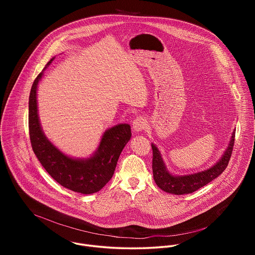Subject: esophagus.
Listing matches in <instances>:
<instances>
[{
  "label": "esophagus",
  "instance_id": "obj_1",
  "mask_svg": "<svg viewBox=\"0 0 255 255\" xmlns=\"http://www.w3.org/2000/svg\"><path fill=\"white\" fill-rule=\"evenodd\" d=\"M133 129L135 132H140L142 130L145 129V127H146V120H145L143 117L139 116V117H136L133 121Z\"/></svg>",
  "mask_w": 255,
  "mask_h": 255
}]
</instances>
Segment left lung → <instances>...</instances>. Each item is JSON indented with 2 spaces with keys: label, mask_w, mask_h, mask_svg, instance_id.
Returning a JSON list of instances; mask_svg holds the SVG:
<instances>
[{
  "label": "left lung",
  "mask_w": 255,
  "mask_h": 255,
  "mask_svg": "<svg viewBox=\"0 0 255 255\" xmlns=\"http://www.w3.org/2000/svg\"><path fill=\"white\" fill-rule=\"evenodd\" d=\"M235 138V130L232 133L228 146L224 151L221 158L218 160L213 166L206 170H202L196 173L174 175L170 173L162 159L161 153L156 147V145L151 143L152 147V171L155 184L162 191L173 194V195H185L191 194L201 189L202 187L209 184L210 181L219 176L227 167L230 160Z\"/></svg>",
  "instance_id": "left-lung-1"
}]
</instances>
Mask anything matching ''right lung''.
I'll use <instances>...</instances> for the list:
<instances>
[{
  "instance_id": "obj_1",
  "label": "right lung",
  "mask_w": 255,
  "mask_h": 255,
  "mask_svg": "<svg viewBox=\"0 0 255 255\" xmlns=\"http://www.w3.org/2000/svg\"><path fill=\"white\" fill-rule=\"evenodd\" d=\"M53 59L54 57L47 62L44 69ZM43 70L35 79L29 96V135L32 149L45 170L59 185L85 195L97 193L112 178L119 156L131 138V127L129 124H118L106 130L97 150L88 158L64 154L45 136L38 116L37 87Z\"/></svg>"
}]
</instances>
